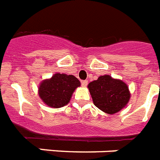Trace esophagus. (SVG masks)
Wrapping results in <instances>:
<instances>
[{
    "label": "esophagus",
    "instance_id": "1",
    "mask_svg": "<svg viewBox=\"0 0 160 160\" xmlns=\"http://www.w3.org/2000/svg\"><path fill=\"white\" fill-rule=\"evenodd\" d=\"M82 87H87L88 86V82L87 81V80H83V81H82Z\"/></svg>",
    "mask_w": 160,
    "mask_h": 160
}]
</instances>
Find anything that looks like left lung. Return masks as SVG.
Returning a JSON list of instances; mask_svg holds the SVG:
<instances>
[{"label": "left lung", "instance_id": "8db88e82", "mask_svg": "<svg viewBox=\"0 0 160 160\" xmlns=\"http://www.w3.org/2000/svg\"><path fill=\"white\" fill-rule=\"evenodd\" d=\"M88 89L93 103L102 112L114 114L125 107L131 98L128 87L124 82L113 79L109 75L98 78L91 82Z\"/></svg>", "mask_w": 160, "mask_h": 160}]
</instances>
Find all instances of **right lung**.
Wrapping results in <instances>:
<instances>
[{
    "mask_svg": "<svg viewBox=\"0 0 160 160\" xmlns=\"http://www.w3.org/2000/svg\"><path fill=\"white\" fill-rule=\"evenodd\" d=\"M79 86L80 82L72 75L56 73L40 84L39 95L48 106L59 108L69 102L72 92Z\"/></svg>",
    "mask_w": 160,
    "mask_h": 160,
    "instance_id": "add662e5",
    "label": "right lung"
}]
</instances>
